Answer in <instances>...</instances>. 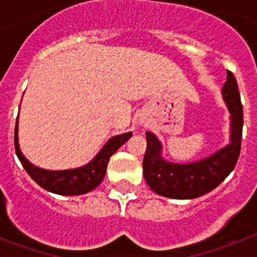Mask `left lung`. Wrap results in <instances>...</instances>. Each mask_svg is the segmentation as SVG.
Masks as SVG:
<instances>
[{"label":"left lung","instance_id":"1","mask_svg":"<svg viewBox=\"0 0 257 257\" xmlns=\"http://www.w3.org/2000/svg\"><path fill=\"white\" fill-rule=\"evenodd\" d=\"M221 94L229 110L231 133L227 144L205 159L193 163H172L163 157V145L156 135L147 136V151L143 161L145 181L155 193L169 199H196L215 189L235 168L241 147L243 105L237 82L227 70V81Z\"/></svg>","mask_w":257,"mask_h":257}]
</instances>
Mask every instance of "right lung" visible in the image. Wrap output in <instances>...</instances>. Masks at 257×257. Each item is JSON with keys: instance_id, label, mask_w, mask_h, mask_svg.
<instances>
[{"instance_id": "obj_1", "label": "right lung", "mask_w": 257, "mask_h": 257, "mask_svg": "<svg viewBox=\"0 0 257 257\" xmlns=\"http://www.w3.org/2000/svg\"><path fill=\"white\" fill-rule=\"evenodd\" d=\"M131 137H132V132L113 136L106 141V144L88 164L78 167V168L65 169V171H49V169L40 168L32 164L22 155L20 144H18V118L16 122V129H14V147H16V153H17L18 160L21 161L22 167L40 187L57 195L77 196L88 193L100 185L106 173V167H108L110 156Z\"/></svg>"}]
</instances>
